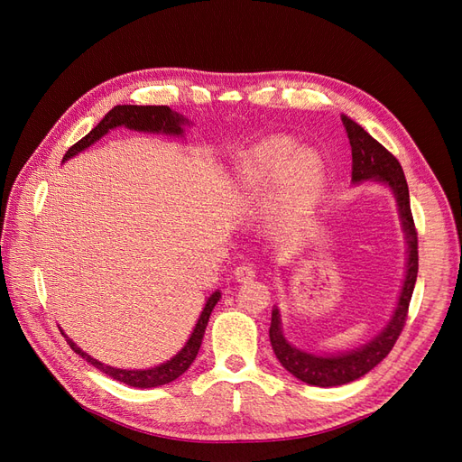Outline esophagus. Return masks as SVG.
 <instances>
[{"mask_svg": "<svg viewBox=\"0 0 462 462\" xmlns=\"http://www.w3.org/2000/svg\"><path fill=\"white\" fill-rule=\"evenodd\" d=\"M233 275H235L236 282L248 283V282H253V279L256 277V270L250 263H241V265H236Z\"/></svg>", "mask_w": 462, "mask_h": 462, "instance_id": "1", "label": "esophagus"}]
</instances>
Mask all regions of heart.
<instances>
[{"label": "heart", "instance_id": "b5f03b06", "mask_svg": "<svg viewBox=\"0 0 462 462\" xmlns=\"http://www.w3.org/2000/svg\"><path fill=\"white\" fill-rule=\"evenodd\" d=\"M328 163L312 146L291 136L262 138L231 171V187L243 199H254L272 187L270 206L277 214L310 212L321 197Z\"/></svg>", "mask_w": 462, "mask_h": 462}]
</instances>
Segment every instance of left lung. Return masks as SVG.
I'll use <instances>...</instances> for the list:
<instances>
[{
	"mask_svg": "<svg viewBox=\"0 0 462 462\" xmlns=\"http://www.w3.org/2000/svg\"><path fill=\"white\" fill-rule=\"evenodd\" d=\"M341 121L353 150V183L360 185L368 180V183L385 185L393 192L404 241H407V272H404L399 300L393 314H391L387 321V326L377 333L372 341L346 353L314 355L291 345L283 335L282 314H279L277 306H273L270 341L277 360L282 362V366L295 375L297 380L316 387H335L351 383L358 380V377L368 374L374 366L380 365V362L389 355L391 348H393L402 331L418 275V236L411 212L409 185L407 179H404L402 167L393 153L387 152L375 138H372L365 129H362L356 121L346 116H341Z\"/></svg>",
	"mask_w": 462,
	"mask_h": 462,
	"instance_id": "left-lung-1",
	"label": "left lung"
}]
</instances>
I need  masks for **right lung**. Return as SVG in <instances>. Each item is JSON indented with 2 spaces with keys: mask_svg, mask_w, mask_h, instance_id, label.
I'll use <instances>...</instances> for the list:
<instances>
[{
  "mask_svg": "<svg viewBox=\"0 0 462 462\" xmlns=\"http://www.w3.org/2000/svg\"><path fill=\"white\" fill-rule=\"evenodd\" d=\"M185 125H190V121L185 119L183 116H179L177 111L170 109L167 106H116L114 109L107 111V116L100 123H97L85 138H80L77 144H73L67 150V153L63 156V162L77 156V153H80L82 150L90 148L94 143L100 141L102 136H106L109 131H114L117 127H125V129L138 131V133H150V134L183 136ZM219 299H221L219 291H214L212 295L208 297L204 309L199 316V321L194 324L190 337L187 339L183 348H180V351L173 358L165 360V362H162V365L153 366V368H146V370H125V368L107 366V365H104V362L96 360L88 353L82 351V348L77 346L73 343V339H69L65 333L63 335H65V341L69 343V346H71L79 356L85 358L94 368L107 374L109 377H114V380H117L121 383H127L131 387H141V389L160 387L165 383H171L173 380H177L179 375H183L194 362V358H197L209 314H212L214 306L217 304Z\"/></svg>",
  "mask_w": 462,
  "mask_h": 462,
  "instance_id": "right-lung-1",
  "label": "right lung"
}]
</instances>
